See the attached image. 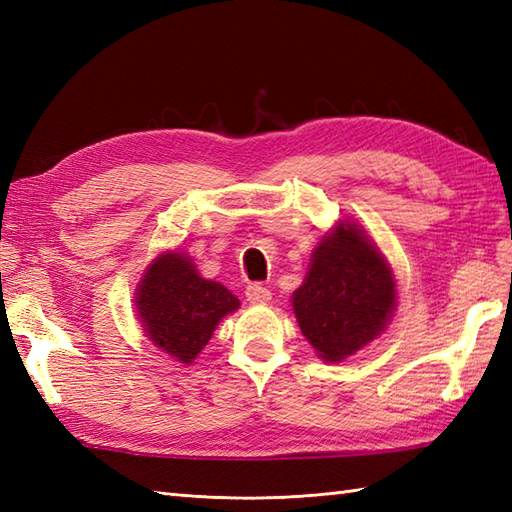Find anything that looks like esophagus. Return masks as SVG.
<instances>
[{
    "instance_id": "obj_1",
    "label": "esophagus",
    "mask_w": 512,
    "mask_h": 512,
    "mask_svg": "<svg viewBox=\"0 0 512 512\" xmlns=\"http://www.w3.org/2000/svg\"><path fill=\"white\" fill-rule=\"evenodd\" d=\"M246 299L253 303V306H264V303L270 301V290L259 284H250L246 288Z\"/></svg>"
}]
</instances>
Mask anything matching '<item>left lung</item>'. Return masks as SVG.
Wrapping results in <instances>:
<instances>
[{
    "mask_svg": "<svg viewBox=\"0 0 512 512\" xmlns=\"http://www.w3.org/2000/svg\"><path fill=\"white\" fill-rule=\"evenodd\" d=\"M398 299L396 275L365 228L339 220L312 250L292 310L317 356L339 363L387 330Z\"/></svg>",
    "mask_w": 512,
    "mask_h": 512,
    "instance_id": "8db88e82",
    "label": "left lung"
}]
</instances>
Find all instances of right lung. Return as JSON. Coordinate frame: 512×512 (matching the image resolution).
<instances>
[{
  "instance_id": "add662e5",
  "label": "right lung",
  "mask_w": 512,
  "mask_h": 512,
  "mask_svg": "<svg viewBox=\"0 0 512 512\" xmlns=\"http://www.w3.org/2000/svg\"><path fill=\"white\" fill-rule=\"evenodd\" d=\"M134 306L147 339L173 361L189 365L220 321L239 308V299L220 281L204 279L187 253L162 250L140 277Z\"/></svg>"
}]
</instances>
